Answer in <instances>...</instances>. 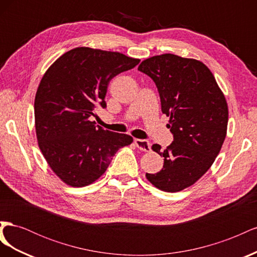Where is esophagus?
<instances>
[{
	"mask_svg": "<svg viewBox=\"0 0 257 257\" xmlns=\"http://www.w3.org/2000/svg\"><path fill=\"white\" fill-rule=\"evenodd\" d=\"M135 145L138 148L139 150L148 152L151 149V145L148 141H145V139H135Z\"/></svg>",
	"mask_w": 257,
	"mask_h": 257,
	"instance_id": "esophagus-1",
	"label": "esophagus"
}]
</instances>
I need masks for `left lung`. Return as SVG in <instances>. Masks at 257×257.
<instances>
[{
    "label": "left lung",
    "instance_id": "left-lung-1",
    "mask_svg": "<svg viewBox=\"0 0 257 257\" xmlns=\"http://www.w3.org/2000/svg\"><path fill=\"white\" fill-rule=\"evenodd\" d=\"M138 71L157 84L174 135L164 151L158 144L151 147L164 165L146 177L161 191H182L199 180L220 153L227 132L226 99L211 71L195 59L165 53L144 60Z\"/></svg>",
    "mask_w": 257,
    "mask_h": 257
}]
</instances>
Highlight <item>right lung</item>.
Here are the masks:
<instances>
[{
  "label": "right lung",
  "instance_id": "add662e5",
  "mask_svg": "<svg viewBox=\"0 0 257 257\" xmlns=\"http://www.w3.org/2000/svg\"><path fill=\"white\" fill-rule=\"evenodd\" d=\"M141 60L120 52L77 47L57 59L38 85L34 116L38 147L62 181L74 188L102 176L115 152L133 137L90 121L97 105L106 107L109 81Z\"/></svg>",
  "mask_w": 257,
  "mask_h": 257
}]
</instances>
